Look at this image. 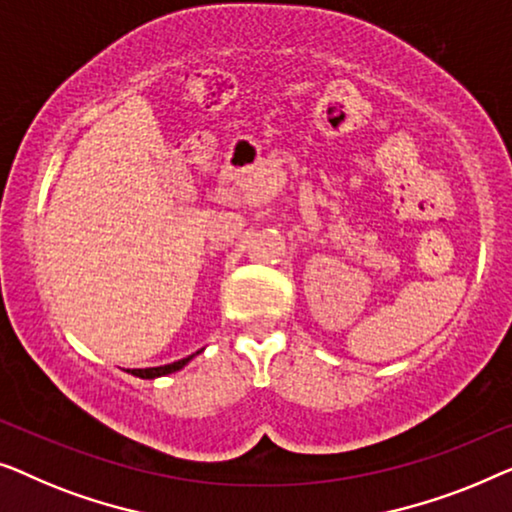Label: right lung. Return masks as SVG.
<instances>
[{"instance_id": "add662e5", "label": "right lung", "mask_w": 512, "mask_h": 512, "mask_svg": "<svg viewBox=\"0 0 512 512\" xmlns=\"http://www.w3.org/2000/svg\"><path fill=\"white\" fill-rule=\"evenodd\" d=\"M201 350H204V348H201ZM201 350L194 352V355H199ZM194 355L185 357V359H178V362H174V364L153 366V369H132V376H136V378H146V380H153V378H160V376H169V373H174V371H181L183 366H185L187 362H190V359H194Z\"/></svg>"}]
</instances>
